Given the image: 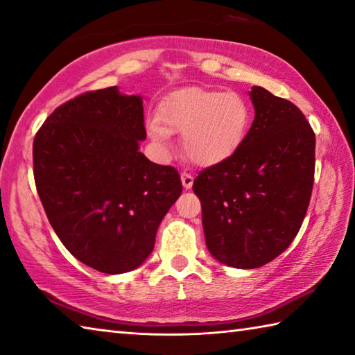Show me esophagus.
Here are the masks:
<instances>
[{"label":"esophagus","instance_id":"34e87169","mask_svg":"<svg viewBox=\"0 0 355 355\" xmlns=\"http://www.w3.org/2000/svg\"><path fill=\"white\" fill-rule=\"evenodd\" d=\"M182 183H183L184 189H189L192 183H194V177H192L188 172H182Z\"/></svg>","mask_w":355,"mask_h":355}]
</instances>
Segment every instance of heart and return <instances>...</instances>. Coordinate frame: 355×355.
<instances>
[{
	"label": "heart",
	"mask_w": 355,
	"mask_h": 355,
	"mask_svg": "<svg viewBox=\"0 0 355 355\" xmlns=\"http://www.w3.org/2000/svg\"><path fill=\"white\" fill-rule=\"evenodd\" d=\"M251 112L241 94L200 87L177 89L159 102L152 139L167 146L169 133H182V147L192 163L217 164L242 144Z\"/></svg>",
	"instance_id": "1"
}]
</instances>
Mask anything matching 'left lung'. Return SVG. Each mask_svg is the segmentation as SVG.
Returning a JSON list of instances; mask_svg holds the SVG:
<instances>
[{"label":"left lung","instance_id":"obj_1","mask_svg":"<svg viewBox=\"0 0 355 355\" xmlns=\"http://www.w3.org/2000/svg\"><path fill=\"white\" fill-rule=\"evenodd\" d=\"M254 121L237 150L194 180L206 247L225 266L257 268L284 251L304 220L315 173V133L298 107L250 92Z\"/></svg>","mask_w":355,"mask_h":355}]
</instances>
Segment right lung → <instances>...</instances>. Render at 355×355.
Masks as SVG:
<instances>
[{"mask_svg": "<svg viewBox=\"0 0 355 355\" xmlns=\"http://www.w3.org/2000/svg\"><path fill=\"white\" fill-rule=\"evenodd\" d=\"M143 139V99L116 87L67 101L34 138V180L51 227L76 259L102 273L147 259L183 191L175 167L139 152Z\"/></svg>", "mask_w": 355, "mask_h": 355, "instance_id": "right-lung-1", "label": "right lung"}]
</instances>
